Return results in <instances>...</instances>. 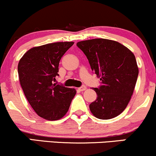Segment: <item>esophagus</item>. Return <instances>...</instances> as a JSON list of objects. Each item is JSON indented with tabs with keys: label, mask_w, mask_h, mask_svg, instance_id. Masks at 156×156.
<instances>
[{
	"label": "esophagus",
	"mask_w": 156,
	"mask_h": 156,
	"mask_svg": "<svg viewBox=\"0 0 156 156\" xmlns=\"http://www.w3.org/2000/svg\"><path fill=\"white\" fill-rule=\"evenodd\" d=\"M85 89H86V87H85V85H83V86H81V87H79L78 90H80V91H83V90H85Z\"/></svg>",
	"instance_id": "esophagus-1"
}]
</instances>
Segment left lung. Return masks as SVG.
<instances>
[{
    "mask_svg": "<svg viewBox=\"0 0 156 156\" xmlns=\"http://www.w3.org/2000/svg\"><path fill=\"white\" fill-rule=\"evenodd\" d=\"M76 45L100 77L101 85L94 87L97 98L89 105L90 111L100 119L119 116L128 105L137 81L134 55L118 42L102 38L80 41Z\"/></svg>",
    "mask_w": 156,
    "mask_h": 156,
    "instance_id": "1",
    "label": "left lung"
}]
</instances>
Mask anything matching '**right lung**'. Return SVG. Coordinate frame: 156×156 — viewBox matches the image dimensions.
Returning <instances> with one entry per match:
<instances>
[{
    "mask_svg": "<svg viewBox=\"0 0 156 156\" xmlns=\"http://www.w3.org/2000/svg\"><path fill=\"white\" fill-rule=\"evenodd\" d=\"M73 42H58L34 47L18 63L19 80L26 99L37 114L55 121L63 117L76 94L74 88L53 83L59 76L61 58Z\"/></svg>",
    "mask_w": 156,
    "mask_h": 156,
    "instance_id": "add662e5",
    "label": "right lung"
}]
</instances>
